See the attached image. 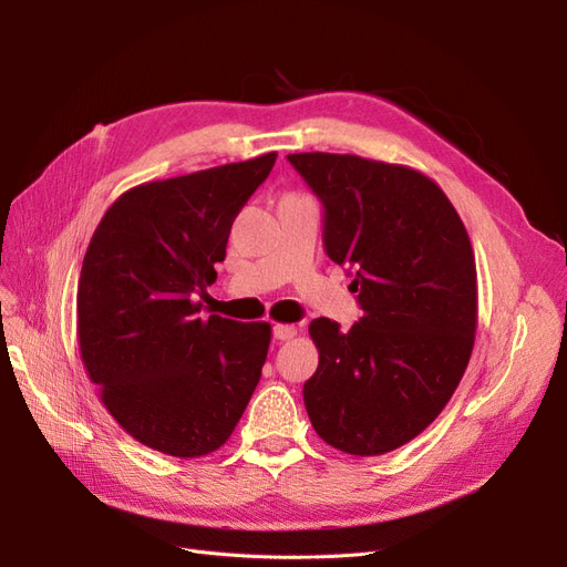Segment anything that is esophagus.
Masks as SVG:
<instances>
[{
  "instance_id": "esophagus-1",
  "label": "esophagus",
  "mask_w": 567,
  "mask_h": 567,
  "mask_svg": "<svg viewBox=\"0 0 567 567\" xmlns=\"http://www.w3.org/2000/svg\"><path fill=\"white\" fill-rule=\"evenodd\" d=\"M296 336H298L296 323H274V338H277V340H290Z\"/></svg>"
}]
</instances>
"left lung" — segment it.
Returning a JSON list of instances; mask_svg holds the SVG:
<instances>
[{
  "mask_svg": "<svg viewBox=\"0 0 567 567\" xmlns=\"http://www.w3.org/2000/svg\"><path fill=\"white\" fill-rule=\"evenodd\" d=\"M323 203V246L348 267L364 317L310 323L319 367L302 388L317 435L352 456L402 447L447 406L477 329L466 227L442 188L406 165L290 153Z\"/></svg>",
  "mask_w": 567,
  "mask_h": 567,
  "instance_id": "obj_1",
  "label": "left lung"
}]
</instances>
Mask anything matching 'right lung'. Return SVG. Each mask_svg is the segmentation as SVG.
<instances>
[{
	"instance_id": "1",
	"label": "right lung",
	"mask_w": 567,
	"mask_h": 567,
	"mask_svg": "<svg viewBox=\"0 0 567 567\" xmlns=\"http://www.w3.org/2000/svg\"><path fill=\"white\" fill-rule=\"evenodd\" d=\"M277 151L146 182L101 217L78 284L80 357L125 433L167 456L225 444L262 375L271 326L200 317L236 215Z\"/></svg>"
}]
</instances>
